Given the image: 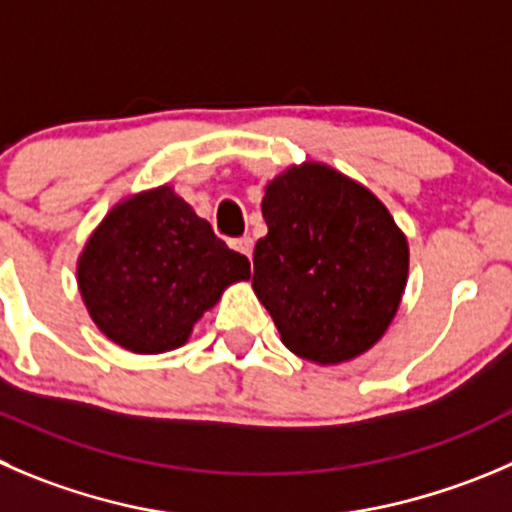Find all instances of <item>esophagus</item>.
I'll list each match as a JSON object with an SVG mask.
<instances>
[{
	"label": "esophagus",
	"instance_id": "esophagus-1",
	"mask_svg": "<svg viewBox=\"0 0 512 512\" xmlns=\"http://www.w3.org/2000/svg\"><path fill=\"white\" fill-rule=\"evenodd\" d=\"M233 248H236L238 253H243L246 259H251V253H253V238H251V236L238 238V241H233Z\"/></svg>",
	"mask_w": 512,
	"mask_h": 512
}]
</instances>
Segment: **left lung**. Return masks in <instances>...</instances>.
Instances as JSON below:
<instances>
[{
    "instance_id": "1",
    "label": "left lung",
    "mask_w": 512,
    "mask_h": 512,
    "mask_svg": "<svg viewBox=\"0 0 512 512\" xmlns=\"http://www.w3.org/2000/svg\"><path fill=\"white\" fill-rule=\"evenodd\" d=\"M269 233L253 248V291L286 349L342 364L372 349L405 294L410 246L387 206L324 163L291 165L269 180Z\"/></svg>"
}]
</instances>
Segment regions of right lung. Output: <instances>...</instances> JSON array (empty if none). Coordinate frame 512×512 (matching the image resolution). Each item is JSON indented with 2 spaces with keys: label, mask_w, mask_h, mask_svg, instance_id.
Instances as JSON below:
<instances>
[{
  "label": "right lung",
  "mask_w": 512,
  "mask_h": 512,
  "mask_svg": "<svg viewBox=\"0 0 512 512\" xmlns=\"http://www.w3.org/2000/svg\"><path fill=\"white\" fill-rule=\"evenodd\" d=\"M248 279L246 256L216 238L170 186L113 206L77 259V289L90 319L135 354L183 347L223 291Z\"/></svg>",
  "instance_id": "add662e5"
}]
</instances>
